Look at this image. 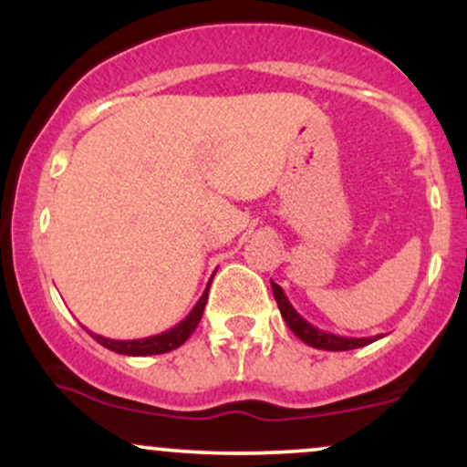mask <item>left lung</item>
<instances>
[{
    "label": "left lung",
    "instance_id": "obj_1",
    "mask_svg": "<svg viewBox=\"0 0 467 467\" xmlns=\"http://www.w3.org/2000/svg\"><path fill=\"white\" fill-rule=\"evenodd\" d=\"M272 283V294H275V301L281 309V316L285 318V323L289 329L294 331V336H298L305 345L314 347V349H325V351H349V349H358V347H367L371 342L379 340V336L373 337H347V336H336L329 334V331L318 329L312 323L303 318L296 309L292 307V303L287 301L285 292H283L281 285H276L275 281Z\"/></svg>",
    "mask_w": 467,
    "mask_h": 467
}]
</instances>
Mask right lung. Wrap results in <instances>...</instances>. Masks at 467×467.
Wrapping results in <instances>:
<instances>
[{"label": "right lung", "instance_id": "right-lung-1", "mask_svg": "<svg viewBox=\"0 0 467 467\" xmlns=\"http://www.w3.org/2000/svg\"><path fill=\"white\" fill-rule=\"evenodd\" d=\"M211 281H213V278H211ZM211 281H208L206 289H203L200 301H197L195 307L191 309V314L186 316L182 323L171 327V329L162 331V334L149 336V337H138V340H111V337L92 334L89 329H88V334L92 336L94 340L99 342V345L107 347L109 351L122 353V356H158V353L178 349L180 345H184V342L189 340L192 331H195V327L200 325L203 307H206V301H208V287H211Z\"/></svg>", "mask_w": 467, "mask_h": 467}]
</instances>
